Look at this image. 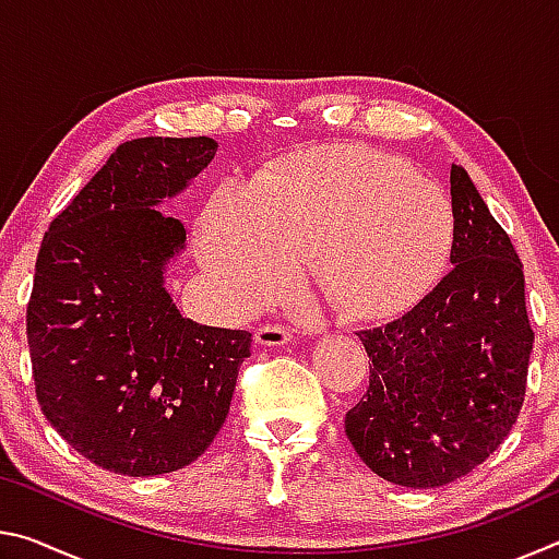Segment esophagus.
Segmentation results:
<instances>
[{"label":"esophagus","mask_w":559,"mask_h":559,"mask_svg":"<svg viewBox=\"0 0 559 559\" xmlns=\"http://www.w3.org/2000/svg\"><path fill=\"white\" fill-rule=\"evenodd\" d=\"M293 340V333L288 328L281 325H261L257 330V345L259 347H283Z\"/></svg>","instance_id":"1"}]
</instances>
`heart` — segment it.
Returning a JSON list of instances; mask_svg holds the SVG:
<instances>
[{
	"mask_svg": "<svg viewBox=\"0 0 559 559\" xmlns=\"http://www.w3.org/2000/svg\"><path fill=\"white\" fill-rule=\"evenodd\" d=\"M449 197L406 159L328 147L214 189L200 222L204 269L239 308L286 290L308 259L318 288L353 318H386L419 300L456 246Z\"/></svg>",
	"mask_w": 559,
	"mask_h": 559,
	"instance_id": "heart-1",
	"label": "heart"
}]
</instances>
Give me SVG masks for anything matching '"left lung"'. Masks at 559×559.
<instances>
[{
  "mask_svg": "<svg viewBox=\"0 0 559 559\" xmlns=\"http://www.w3.org/2000/svg\"><path fill=\"white\" fill-rule=\"evenodd\" d=\"M453 269L412 310L357 333L370 386L345 416L357 456L406 488H439L493 453L518 421L535 333L523 263L476 185L451 165Z\"/></svg>",
  "mask_w": 559,
  "mask_h": 559,
  "instance_id": "8db88e82",
  "label": "left lung"
}]
</instances>
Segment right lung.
<instances>
[{
	"mask_svg": "<svg viewBox=\"0 0 559 559\" xmlns=\"http://www.w3.org/2000/svg\"><path fill=\"white\" fill-rule=\"evenodd\" d=\"M212 138L122 143L46 231L26 308L36 400L73 451L120 476L197 461L229 414L251 333L179 313L167 269L187 231L159 212Z\"/></svg>",
	"mask_w": 559,
	"mask_h": 559,
	"instance_id": "right-lung-1",
	"label": "right lung"
}]
</instances>
